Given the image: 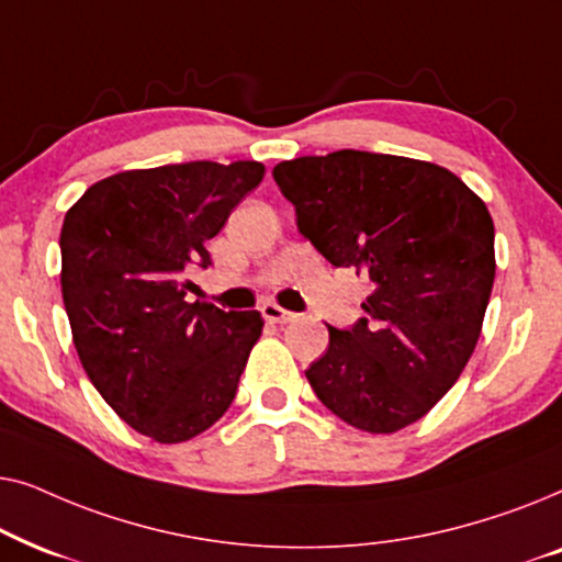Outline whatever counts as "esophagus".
<instances>
[{
  "instance_id": "34e87169",
  "label": "esophagus",
  "mask_w": 562,
  "mask_h": 562,
  "mask_svg": "<svg viewBox=\"0 0 562 562\" xmlns=\"http://www.w3.org/2000/svg\"><path fill=\"white\" fill-rule=\"evenodd\" d=\"M260 312H263V317L268 322H273V325H281V322L294 319V314L286 312V310H281V306L273 304V302H266L263 306H260Z\"/></svg>"
}]
</instances>
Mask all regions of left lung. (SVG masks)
I'll use <instances>...</instances> for the list:
<instances>
[{
	"label": "left lung",
	"mask_w": 562,
	"mask_h": 562,
	"mask_svg": "<svg viewBox=\"0 0 562 562\" xmlns=\"http://www.w3.org/2000/svg\"><path fill=\"white\" fill-rule=\"evenodd\" d=\"M273 179L317 252L373 283L366 317L327 325L306 368L314 394L373 435L422 419L479 342L496 276L486 204L448 168L386 153L283 160Z\"/></svg>",
	"instance_id": "left-lung-1"
}]
</instances>
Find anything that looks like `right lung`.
Segmentation results:
<instances>
[{"instance_id": "add662e5", "label": "right lung", "mask_w": 562, "mask_h": 562, "mask_svg": "<svg viewBox=\"0 0 562 562\" xmlns=\"http://www.w3.org/2000/svg\"><path fill=\"white\" fill-rule=\"evenodd\" d=\"M258 160L168 164L97 181L66 212L60 289L81 366L106 404L156 442L210 429L233 404L260 312L187 302L206 240L263 179Z\"/></svg>"}]
</instances>
